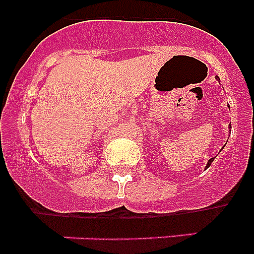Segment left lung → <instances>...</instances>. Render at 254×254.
<instances>
[{
    "mask_svg": "<svg viewBox=\"0 0 254 254\" xmlns=\"http://www.w3.org/2000/svg\"><path fill=\"white\" fill-rule=\"evenodd\" d=\"M216 78H217V80H219V77H216ZM214 159H215V158H211L210 160L207 161V165H206V168H208V167H210V165H211V163H212V161H214Z\"/></svg>",
    "mask_w": 254,
    "mask_h": 254,
    "instance_id": "1",
    "label": "left lung"
}]
</instances>
